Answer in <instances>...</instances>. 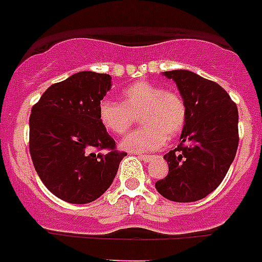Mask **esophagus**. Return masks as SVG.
Returning <instances> with one entry per match:
<instances>
[{
    "label": "esophagus",
    "mask_w": 262,
    "mask_h": 262,
    "mask_svg": "<svg viewBox=\"0 0 262 262\" xmlns=\"http://www.w3.org/2000/svg\"><path fill=\"white\" fill-rule=\"evenodd\" d=\"M139 159H142L143 161H145V163H148V161H151L152 160V156H149V155H139Z\"/></svg>",
    "instance_id": "1"
}]
</instances>
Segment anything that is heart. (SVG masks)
Here are the masks:
<instances>
[{"mask_svg": "<svg viewBox=\"0 0 262 262\" xmlns=\"http://www.w3.org/2000/svg\"><path fill=\"white\" fill-rule=\"evenodd\" d=\"M142 128L123 139L122 147L133 152L157 151L181 133L187 119L184 98L176 90L163 89L148 81H138L122 92V103L103 98L98 103V120L108 133L124 135L135 117Z\"/></svg>", "mask_w": 262, "mask_h": 262, "instance_id": "heart-1", "label": "heart"}]
</instances>
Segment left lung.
<instances>
[{
  "label": "left lung",
  "mask_w": 262,
  "mask_h": 262,
  "mask_svg": "<svg viewBox=\"0 0 262 262\" xmlns=\"http://www.w3.org/2000/svg\"><path fill=\"white\" fill-rule=\"evenodd\" d=\"M177 85L187 107L181 143L164 156L168 176L156 189L173 202L200 201L226 177L239 145V113L226 90L185 69L164 72Z\"/></svg>",
  "instance_id": "1"
}]
</instances>
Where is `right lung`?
<instances>
[{"mask_svg": "<svg viewBox=\"0 0 262 262\" xmlns=\"http://www.w3.org/2000/svg\"><path fill=\"white\" fill-rule=\"evenodd\" d=\"M110 88V75L78 72L51 85L31 108L32 164L48 190L66 202L84 205L99 198L127 155L117 151L98 120V103Z\"/></svg>", "mask_w": 262, "mask_h": 262, "instance_id": "obj_1", "label": "right lung"}]
</instances>
